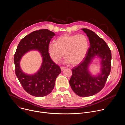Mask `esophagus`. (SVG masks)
Masks as SVG:
<instances>
[{
  "label": "esophagus",
  "instance_id": "34e87169",
  "mask_svg": "<svg viewBox=\"0 0 125 125\" xmlns=\"http://www.w3.org/2000/svg\"><path fill=\"white\" fill-rule=\"evenodd\" d=\"M60 68H61V70L62 71L64 70L65 69V68L64 67H60Z\"/></svg>",
  "mask_w": 125,
  "mask_h": 125
}]
</instances>
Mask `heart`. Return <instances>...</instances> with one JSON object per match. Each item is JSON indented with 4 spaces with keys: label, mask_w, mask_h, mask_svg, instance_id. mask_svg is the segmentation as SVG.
Returning <instances> with one entry per match:
<instances>
[{
    "label": "heart",
    "mask_w": 125,
    "mask_h": 125,
    "mask_svg": "<svg viewBox=\"0 0 125 125\" xmlns=\"http://www.w3.org/2000/svg\"><path fill=\"white\" fill-rule=\"evenodd\" d=\"M88 47V41L85 35L65 34L59 37L55 43H50L48 50L51 58L55 63H57L61 60L64 53L65 62L75 65L84 59Z\"/></svg>",
    "instance_id": "1"
}]
</instances>
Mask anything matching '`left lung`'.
I'll return each mask as SVG.
<instances>
[{"instance_id": "left-lung-1", "label": "left lung", "mask_w": 125, "mask_h": 125, "mask_svg": "<svg viewBox=\"0 0 125 125\" xmlns=\"http://www.w3.org/2000/svg\"><path fill=\"white\" fill-rule=\"evenodd\" d=\"M86 34L90 47L83 61L72 69V75L69 83L72 90L78 95L86 97L94 95L104 87L111 70V52L105 41L93 31L82 29ZM95 59L100 61V71L93 75L89 67Z\"/></svg>"}]
</instances>
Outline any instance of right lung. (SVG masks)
<instances>
[{
  "instance_id": "1",
  "label": "right lung",
  "mask_w": 125,
  "mask_h": 125,
  "mask_svg": "<svg viewBox=\"0 0 125 125\" xmlns=\"http://www.w3.org/2000/svg\"><path fill=\"white\" fill-rule=\"evenodd\" d=\"M55 35L48 29L31 32L20 42L14 57L15 73L25 91L35 97L45 96L51 93L57 76L61 73L60 67L53 62L48 53L51 39ZM36 50L42 57V65L33 74L24 73L20 67L22 56L30 51Z\"/></svg>"
}]
</instances>
